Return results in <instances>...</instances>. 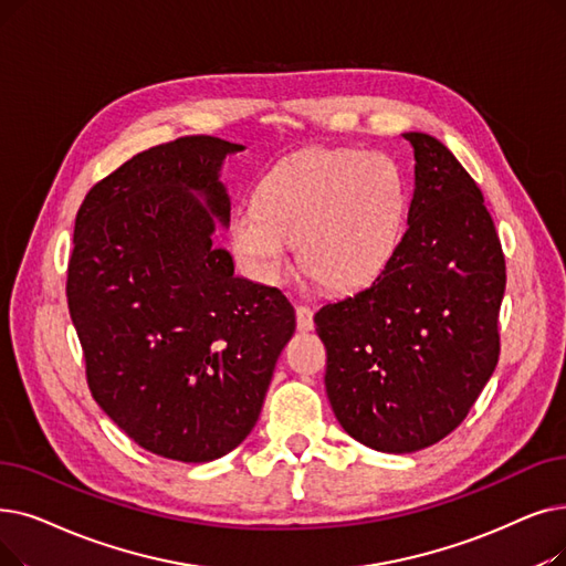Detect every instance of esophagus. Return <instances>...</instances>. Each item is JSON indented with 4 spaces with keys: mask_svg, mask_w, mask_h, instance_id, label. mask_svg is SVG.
I'll return each instance as SVG.
<instances>
[{
    "mask_svg": "<svg viewBox=\"0 0 566 566\" xmlns=\"http://www.w3.org/2000/svg\"><path fill=\"white\" fill-rule=\"evenodd\" d=\"M296 324L301 331L314 328V312L310 305H296Z\"/></svg>",
    "mask_w": 566,
    "mask_h": 566,
    "instance_id": "esophagus-1",
    "label": "esophagus"
}]
</instances>
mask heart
Returning a JSON list of instances; mask_svg holds the SVG:
<instances>
[{"mask_svg":"<svg viewBox=\"0 0 566 566\" xmlns=\"http://www.w3.org/2000/svg\"><path fill=\"white\" fill-rule=\"evenodd\" d=\"M407 180L384 153L310 147L268 170L231 222V244L261 282L280 280L289 242L303 273L331 291L370 282L388 263L407 217Z\"/></svg>","mask_w":566,"mask_h":566,"instance_id":"obj_1","label":"heart"}]
</instances>
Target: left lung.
I'll return each instance as SVG.
<instances>
[{
  "label": "left lung",
  "instance_id": "8db88e82",
  "mask_svg": "<svg viewBox=\"0 0 566 566\" xmlns=\"http://www.w3.org/2000/svg\"><path fill=\"white\" fill-rule=\"evenodd\" d=\"M407 229L377 280L314 314L339 426L384 453L451 434L500 360L506 263L479 185L444 143L411 132Z\"/></svg>",
  "mask_w": 566,
  "mask_h": 566
}]
</instances>
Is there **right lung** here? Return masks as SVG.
Instances as JSON below:
<instances>
[{"mask_svg": "<svg viewBox=\"0 0 566 566\" xmlns=\"http://www.w3.org/2000/svg\"><path fill=\"white\" fill-rule=\"evenodd\" d=\"M235 150L214 136L143 150L87 191L73 229L66 301L92 398L168 460H217L252 432L296 331L280 289L212 248L207 211L229 222L219 166Z\"/></svg>", "mask_w": 566, "mask_h": 566, "instance_id": "1", "label": "right lung"}]
</instances>
